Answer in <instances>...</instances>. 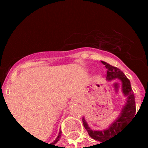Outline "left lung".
<instances>
[{
  "label": "left lung",
  "instance_id": "obj_1",
  "mask_svg": "<svg viewBox=\"0 0 148 148\" xmlns=\"http://www.w3.org/2000/svg\"><path fill=\"white\" fill-rule=\"evenodd\" d=\"M103 64L105 65L107 68V76L106 78L108 81H111L114 79H118L121 83L122 92L124 96L127 97V102L124 108L122 109L121 112L120 114L119 117L117 120H115L111 125L108 129L103 131H93L88 127V123L86 122L85 119L83 117L84 126L88 132V134L90 138L98 140L100 142H104L105 140L115 135L118 131H121L122 128L125 127L132 120L136 112V105L135 101H134V95L131 88V82L129 79L127 77L123 72L116 67H114L112 65L109 64L104 61H101Z\"/></svg>",
  "mask_w": 148,
  "mask_h": 148
}]
</instances>
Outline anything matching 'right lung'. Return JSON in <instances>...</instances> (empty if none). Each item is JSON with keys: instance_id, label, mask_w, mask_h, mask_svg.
<instances>
[{"instance_id": "1", "label": "right lung", "mask_w": 148, "mask_h": 148, "mask_svg": "<svg viewBox=\"0 0 148 148\" xmlns=\"http://www.w3.org/2000/svg\"><path fill=\"white\" fill-rule=\"evenodd\" d=\"M60 133H61V131H60V133H59V134H58V138H57V139H56V140H54V141H53V143H51V145H53V146H54V145H55L56 143L58 142V140H59V139H60V134H60ZM49 145H50V144H49ZM55 147H56V146H55Z\"/></svg>"}]
</instances>
